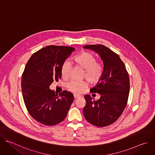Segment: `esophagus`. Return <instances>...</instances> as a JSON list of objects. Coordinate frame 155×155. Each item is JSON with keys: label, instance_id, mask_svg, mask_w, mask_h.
I'll return each instance as SVG.
<instances>
[{"label": "esophagus", "instance_id": "esophagus-1", "mask_svg": "<svg viewBox=\"0 0 155 155\" xmlns=\"http://www.w3.org/2000/svg\"><path fill=\"white\" fill-rule=\"evenodd\" d=\"M81 97L80 95H78V94H74V97L75 99L78 98V97Z\"/></svg>", "mask_w": 155, "mask_h": 155}]
</instances>
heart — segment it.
I'll return each mask as SVG.
<instances>
[{"label":"heart","mask_w":155,"mask_h":155,"mask_svg":"<svg viewBox=\"0 0 155 155\" xmlns=\"http://www.w3.org/2000/svg\"><path fill=\"white\" fill-rule=\"evenodd\" d=\"M75 64L84 70L83 76L91 84H96L101 79L104 67L101 62L96 61L94 54L88 51H82L74 58ZM70 64L68 61L63 63L61 68V74L63 79H67L69 77ZM87 84L85 81H71L67 84V89L76 94L82 93L87 87Z\"/></svg>","instance_id":"obj_1"}]
</instances>
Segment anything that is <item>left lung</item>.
<instances>
[{
  "label": "left lung",
  "instance_id": "1",
  "mask_svg": "<svg viewBox=\"0 0 155 155\" xmlns=\"http://www.w3.org/2000/svg\"><path fill=\"white\" fill-rule=\"evenodd\" d=\"M99 54L104 63L103 75L97 85L90 90L101 94L97 101L89 94L84 96L86 105L83 109L85 119L94 126L102 127L116 121L123 113L128 101L130 79L125 64L118 54L103 45H87Z\"/></svg>",
  "mask_w": 155,
  "mask_h": 155
}]
</instances>
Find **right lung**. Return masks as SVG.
Instances as JSON below:
<instances>
[{
    "mask_svg": "<svg viewBox=\"0 0 155 155\" xmlns=\"http://www.w3.org/2000/svg\"><path fill=\"white\" fill-rule=\"evenodd\" d=\"M74 50L47 46L35 53L26 64L21 81L24 101L30 114L42 124L51 126L63 121L73 103L71 93L64 90L58 95L50 85L61 78V66Z\"/></svg>",
    "mask_w": 155,
    "mask_h": 155,
    "instance_id": "right-lung-1",
    "label": "right lung"
}]
</instances>
